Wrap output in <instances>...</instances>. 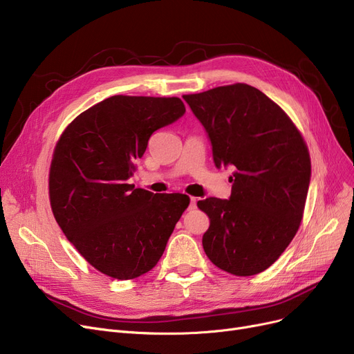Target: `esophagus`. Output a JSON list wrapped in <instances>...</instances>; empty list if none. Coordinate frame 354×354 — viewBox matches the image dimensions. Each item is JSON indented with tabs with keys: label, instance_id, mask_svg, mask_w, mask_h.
Wrapping results in <instances>:
<instances>
[{
	"label": "esophagus",
	"instance_id": "1",
	"mask_svg": "<svg viewBox=\"0 0 354 354\" xmlns=\"http://www.w3.org/2000/svg\"><path fill=\"white\" fill-rule=\"evenodd\" d=\"M196 203H197V198H196V197H190L189 210H194V209H196Z\"/></svg>",
	"mask_w": 354,
	"mask_h": 354
}]
</instances>
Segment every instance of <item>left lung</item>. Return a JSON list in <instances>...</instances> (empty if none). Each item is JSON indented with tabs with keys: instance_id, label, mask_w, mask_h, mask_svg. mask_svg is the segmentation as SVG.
Masks as SVG:
<instances>
[{
	"instance_id": "left-lung-1",
	"label": "left lung",
	"mask_w": 354,
	"mask_h": 354,
	"mask_svg": "<svg viewBox=\"0 0 354 354\" xmlns=\"http://www.w3.org/2000/svg\"><path fill=\"white\" fill-rule=\"evenodd\" d=\"M183 97L207 132L216 167L236 168L229 200L197 201L210 218L203 249L232 275H257L282 255L301 225L308 147L282 108L246 83Z\"/></svg>"
}]
</instances>
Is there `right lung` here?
Instances as JSON below:
<instances>
[{"label": "right lung", "instance_id": "right-lung-1", "mask_svg": "<svg viewBox=\"0 0 354 354\" xmlns=\"http://www.w3.org/2000/svg\"><path fill=\"white\" fill-rule=\"evenodd\" d=\"M184 112L180 97L115 95L60 136L50 164V206L64 236L99 272L124 281L151 271L189 207L186 194L128 184L153 132Z\"/></svg>", "mask_w": 354, "mask_h": 354}]
</instances>
